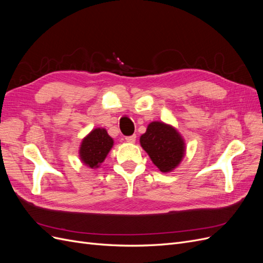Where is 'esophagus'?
Listing matches in <instances>:
<instances>
[{
    "label": "esophagus",
    "mask_w": 263,
    "mask_h": 263,
    "mask_svg": "<svg viewBox=\"0 0 263 263\" xmlns=\"http://www.w3.org/2000/svg\"><path fill=\"white\" fill-rule=\"evenodd\" d=\"M126 142H128V144H135V141H136V135H132V136H128L125 138Z\"/></svg>",
    "instance_id": "obj_1"
}]
</instances>
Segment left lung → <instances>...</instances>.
<instances>
[{
    "label": "left lung",
    "instance_id": "obj_1",
    "mask_svg": "<svg viewBox=\"0 0 263 263\" xmlns=\"http://www.w3.org/2000/svg\"><path fill=\"white\" fill-rule=\"evenodd\" d=\"M139 142L158 170L163 173L177 169L186 153L185 140L176 127L159 121L147 126Z\"/></svg>",
    "mask_w": 263,
    "mask_h": 263
}]
</instances>
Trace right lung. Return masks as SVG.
I'll list each match as a JSON object with an SVG mask.
<instances>
[{
    "label": "right lung",
    "mask_w": 263,
    "mask_h": 263,
    "mask_svg": "<svg viewBox=\"0 0 263 263\" xmlns=\"http://www.w3.org/2000/svg\"><path fill=\"white\" fill-rule=\"evenodd\" d=\"M113 146L114 139L107 130L103 127H97L82 138L79 147V159L90 169H99Z\"/></svg>",
    "instance_id": "1"
}]
</instances>
